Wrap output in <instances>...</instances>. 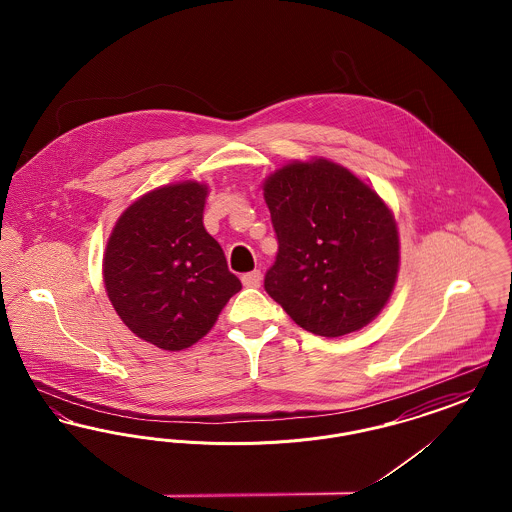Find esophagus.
<instances>
[{
	"mask_svg": "<svg viewBox=\"0 0 512 512\" xmlns=\"http://www.w3.org/2000/svg\"><path fill=\"white\" fill-rule=\"evenodd\" d=\"M261 280H263L261 270H251V272H245L244 276H242L245 288H259Z\"/></svg>",
	"mask_w": 512,
	"mask_h": 512,
	"instance_id": "esophagus-1",
	"label": "esophagus"
}]
</instances>
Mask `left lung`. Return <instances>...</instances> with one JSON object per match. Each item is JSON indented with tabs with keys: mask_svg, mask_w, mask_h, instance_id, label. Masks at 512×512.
Instances as JSON below:
<instances>
[{
	"mask_svg": "<svg viewBox=\"0 0 512 512\" xmlns=\"http://www.w3.org/2000/svg\"><path fill=\"white\" fill-rule=\"evenodd\" d=\"M263 192L278 240L268 295L295 324L324 338L378 317L399 272L397 224L384 199L322 157L272 172Z\"/></svg>",
	"mask_w": 512,
	"mask_h": 512,
	"instance_id": "left-lung-1",
	"label": "left lung"
}]
</instances>
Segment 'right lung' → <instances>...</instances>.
I'll list each match as a JSON object with an SVG mask.
<instances>
[{
    "label": "right lung",
    "instance_id": "right-lung-1",
    "mask_svg": "<svg viewBox=\"0 0 512 512\" xmlns=\"http://www.w3.org/2000/svg\"><path fill=\"white\" fill-rule=\"evenodd\" d=\"M207 192L192 180L147 192L122 213L105 247L103 282L117 315L165 351L201 340L242 290L203 226Z\"/></svg>",
    "mask_w": 512,
    "mask_h": 512
}]
</instances>
